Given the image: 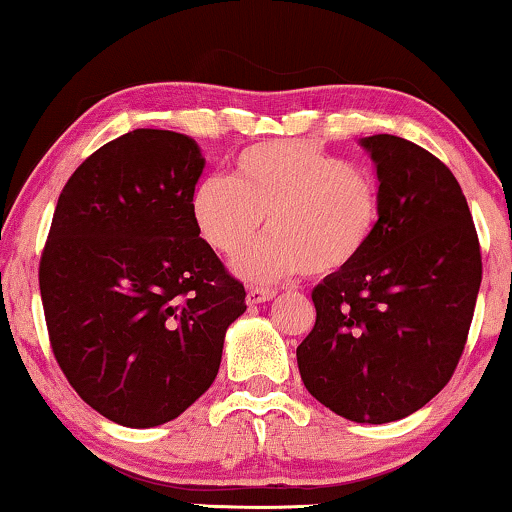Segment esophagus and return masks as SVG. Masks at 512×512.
<instances>
[{
  "label": "esophagus",
  "instance_id": "34e87169",
  "mask_svg": "<svg viewBox=\"0 0 512 512\" xmlns=\"http://www.w3.org/2000/svg\"><path fill=\"white\" fill-rule=\"evenodd\" d=\"M277 296L275 289H263V286H249L247 289V305H261L265 300Z\"/></svg>",
  "mask_w": 512,
  "mask_h": 512
}]
</instances>
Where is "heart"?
Segmentation results:
<instances>
[{"label":"heart","mask_w":512,"mask_h":512,"mask_svg":"<svg viewBox=\"0 0 512 512\" xmlns=\"http://www.w3.org/2000/svg\"><path fill=\"white\" fill-rule=\"evenodd\" d=\"M188 212L200 240L233 258L263 230L272 237L237 261L251 282L298 272L328 277L352 268L382 226V191L373 174L319 144L277 139L244 149L230 179L209 174L193 186Z\"/></svg>","instance_id":"b5f03b06"}]
</instances>
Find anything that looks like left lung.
<instances>
[{"label":"left lung","mask_w":512,"mask_h":512,"mask_svg":"<svg viewBox=\"0 0 512 512\" xmlns=\"http://www.w3.org/2000/svg\"><path fill=\"white\" fill-rule=\"evenodd\" d=\"M377 165L382 226L352 268L314 286L296 349L310 394L352 422H396L450 382L482 282L468 202L443 160L396 135L361 142Z\"/></svg>","instance_id":"8db88e82"}]
</instances>
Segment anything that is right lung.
<instances>
[{"label": "right lung", "instance_id": "1", "mask_svg": "<svg viewBox=\"0 0 512 512\" xmlns=\"http://www.w3.org/2000/svg\"><path fill=\"white\" fill-rule=\"evenodd\" d=\"M202 167L181 132L116 137L69 177L41 251L55 361L90 408L132 429L170 422L212 387L247 310L188 212Z\"/></svg>", "mask_w": 512, "mask_h": 512}]
</instances>
